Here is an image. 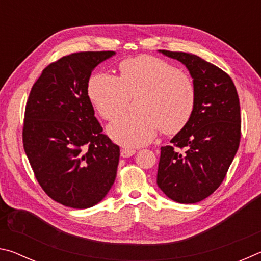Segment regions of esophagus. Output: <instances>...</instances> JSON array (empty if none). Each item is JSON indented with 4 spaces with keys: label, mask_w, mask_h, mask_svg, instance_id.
<instances>
[{
    "label": "esophagus",
    "mask_w": 261,
    "mask_h": 261,
    "mask_svg": "<svg viewBox=\"0 0 261 261\" xmlns=\"http://www.w3.org/2000/svg\"><path fill=\"white\" fill-rule=\"evenodd\" d=\"M136 153L135 149H130V148H122L121 149V156L122 158H130L134 155Z\"/></svg>",
    "instance_id": "34e87169"
}]
</instances>
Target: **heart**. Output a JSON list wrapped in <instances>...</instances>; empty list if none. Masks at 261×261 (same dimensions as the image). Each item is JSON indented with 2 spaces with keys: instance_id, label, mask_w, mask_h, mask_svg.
I'll use <instances>...</instances> for the list:
<instances>
[{
  "instance_id": "obj_1",
  "label": "heart",
  "mask_w": 261,
  "mask_h": 261,
  "mask_svg": "<svg viewBox=\"0 0 261 261\" xmlns=\"http://www.w3.org/2000/svg\"><path fill=\"white\" fill-rule=\"evenodd\" d=\"M120 78L107 72L93 74L88 96L105 120H114L125 109L130 96L139 95L137 110L124 114L108 127L115 143L126 147L146 145L163 132L179 131L191 118L196 103L192 79L174 65L153 56L141 55L120 64Z\"/></svg>"
}]
</instances>
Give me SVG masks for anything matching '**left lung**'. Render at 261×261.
<instances>
[{
    "instance_id": "1",
    "label": "left lung",
    "mask_w": 261,
    "mask_h": 261,
    "mask_svg": "<svg viewBox=\"0 0 261 261\" xmlns=\"http://www.w3.org/2000/svg\"><path fill=\"white\" fill-rule=\"evenodd\" d=\"M189 70L196 103L189 122L161 147L158 187L171 200L194 204L220 187L241 139L240 99L231 78L199 56L159 50Z\"/></svg>"
}]
</instances>
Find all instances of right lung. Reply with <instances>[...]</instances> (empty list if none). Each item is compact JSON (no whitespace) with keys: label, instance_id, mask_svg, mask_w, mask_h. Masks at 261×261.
<instances>
[{"label":"right lung","instance_id":"1","mask_svg":"<svg viewBox=\"0 0 261 261\" xmlns=\"http://www.w3.org/2000/svg\"><path fill=\"white\" fill-rule=\"evenodd\" d=\"M115 51H81L43 69L25 109L23 144L35 178L48 196L90 208L116 178L120 147L102 134L88 96L95 67Z\"/></svg>","mask_w":261,"mask_h":261}]
</instances>
